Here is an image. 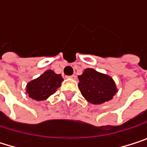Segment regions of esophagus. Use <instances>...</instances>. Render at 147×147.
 <instances>
[{"instance_id": "esophagus-1", "label": "esophagus", "mask_w": 147, "mask_h": 147, "mask_svg": "<svg viewBox=\"0 0 147 147\" xmlns=\"http://www.w3.org/2000/svg\"><path fill=\"white\" fill-rule=\"evenodd\" d=\"M68 78L70 79H72V80H76V75H72V76H67Z\"/></svg>"}]
</instances>
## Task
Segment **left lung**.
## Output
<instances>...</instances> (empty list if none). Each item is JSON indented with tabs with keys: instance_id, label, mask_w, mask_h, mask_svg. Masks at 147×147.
<instances>
[{
	"instance_id": "8db88e82",
	"label": "left lung",
	"mask_w": 147,
	"mask_h": 147,
	"mask_svg": "<svg viewBox=\"0 0 147 147\" xmlns=\"http://www.w3.org/2000/svg\"><path fill=\"white\" fill-rule=\"evenodd\" d=\"M78 88L84 99L94 105H101L112 100L117 92V85L110 76L92 68H87L78 76Z\"/></svg>"
}]
</instances>
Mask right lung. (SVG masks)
I'll return each instance as SVG.
<instances>
[{
  "mask_svg": "<svg viewBox=\"0 0 147 147\" xmlns=\"http://www.w3.org/2000/svg\"><path fill=\"white\" fill-rule=\"evenodd\" d=\"M63 81L61 74H56L52 70H47L39 77L27 83L26 94L35 100H45L57 91Z\"/></svg>",
  "mask_w": 147,
  "mask_h": 147,
  "instance_id": "obj_1",
  "label": "right lung"
}]
</instances>
